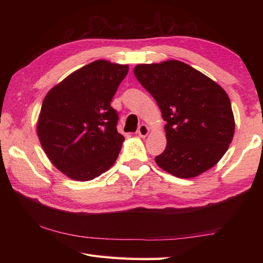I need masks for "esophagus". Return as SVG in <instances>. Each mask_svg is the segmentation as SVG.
I'll list each match as a JSON object with an SVG mask.
<instances>
[{"label": "esophagus", "mask_w": 263, "mask_h": 263, "mask_svg": "<svg viewBox=\"0 0 263 263\" xmlns=\"http://www.w3.org/2000/svg\"><path fill=\"white\" fill-rule=\"evenodd\" d=\"M148 133H149V127L146 124H141L140 126L138 127V135L140 136L141 138L147 137Z\"/></svg>", "instance_id": "esophagus-1"}]
</instances>
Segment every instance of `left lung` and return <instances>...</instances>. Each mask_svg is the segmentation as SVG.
<instances>
[{
    "mask_svg": "<svg viewBox=\"0 0 263 263\" xmlns=\"http://www.w3.org/2000/svg\"><path fill=\"white\" fill-rule=\"evenodd\" d=\"M133 72L166 121V149L155 158L160 168L176 177L191 178L215 166L235 131L231 100L224 89L181 61L139 64Z\"/></svg>",
    "mask_w": 263,
    "mask_h": 263,
    "instance_id": "1",
    "label": "left lung"
}]
</instances>
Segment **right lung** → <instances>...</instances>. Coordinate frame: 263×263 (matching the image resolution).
I'll use <instances>...</instances> for the list:
<instances>
[{
  "label": "right lung",
  "instance_id": "add662e5",
  "mask_svg": "<svg viewBox=\"0 0 263 263\" xmlns=\"http://www.w3.org/2000/svg\"><path fill=\"white\" fill-rule=\"evenodd\" d=\"M128 65L97 60L53 87L44 98L37 135L53 165L76 181L109 170L124 140L110 102Z\"/></svg>",
  "mask_w": 263,
  "mask_h": 263
}]
</instances>
